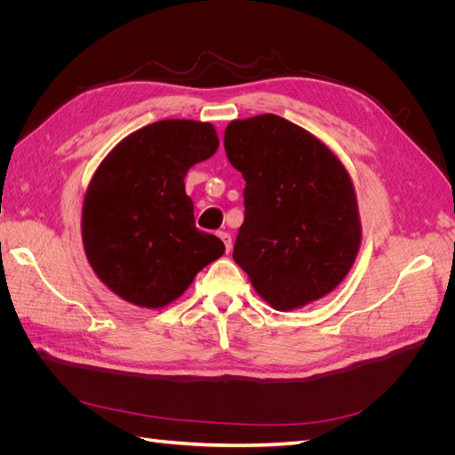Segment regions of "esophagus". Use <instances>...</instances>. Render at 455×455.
I'll return each mask as SVG.
<instances>
[{"label":"esophagus","instance_id":"1","mask_svg":"<svg viewBox=\"0 0 455 455\" xmlns=\"http://www.w3.org/2000/svg\"><path fill=\"white\" fill-rule=\"evenodd\" d=\"M218 237L222 239V243H224V246H226V251L229 252V249H231V235H229V233H228V231H220Z\"/></svg>","mask_w":455,"mask_h":455}]
</instances>
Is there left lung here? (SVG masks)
I'll return each instance as SVG.
<instances>
[{
    "instance_id": "obj_1",
    "label": "left lung",
    "mask_w": 455,
    "mask_h": 455,
    "mask_svg": "<svg viewBox=\"0 0 455 455\" xmlns=\"http://www.w3.org/2000/svg\"><path fill=\"white\" fill-rule=\"evenodd\" d=\"M224 148L246 182L233 259L254 291L279 311L332 292L361 246L359 206L341 161L273 114L231 121Z\"/></svg>"
}]
</instances>
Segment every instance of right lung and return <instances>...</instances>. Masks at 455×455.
<instances>
[{
    "label": "right lung",
    "mask_w": 455,
    "mask_h": 455,
    "mask_svg": "<svg viewBox=\"0 0 455 455\" xmlns=\"http://www.w3.org/2000/svg\"><path fill=\"white\" fill-rule=\"evenodd\" d=\"M211 123L163 119L123 139L87 188L81 235L92 271L109 291L139 307L159 309L226 252L196 228L184 178L212 157Z\"/></svg>",
    "instance_id": "right-lung-1"
}]
</instances>
